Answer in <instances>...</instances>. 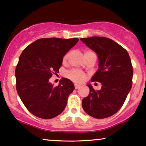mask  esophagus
I'll list each match as a JSON object with an SVG mask.
<instances>
[{
  "label": "esophagus",
  "instance_id": "obj_1",
  "mask_svg": "<svg viewBox=\"0 0 146 146\" xmlns=\"http://www.w3.org/2000/svg\"><path fill=\"white\" fill-rule=\"evenodd\" d=\"M80 85H79V84H75V89H79V88H80Z\"/></svg>",
  "mask_w": 146,
  "mask_h": 146
}]
</instances>
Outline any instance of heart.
I'll use <instances>...</instances> for the list:
<instances>
[{
    "label": "heart",
    "mask_w": 146,
    "mask_h": 146,
    "mask_svg": "<svg viewBox=\"0 0 146 146\" xmlns=\"http://www.w3.org/2000/svg\"><path fill=\"white\" fill-rule=\"evenodd\" d=\"M90 53H94L93 52L87 51L85 52L84 55L86 54H90ZM69 56V53H67L64 57V60H67V58ZM66 77L68 79L72 80V81L75 82L77 83H81L83 81H84L85 78H86V75L84 74V73H83L82 71H79L77 69H72L70 71H68L66 73Z\"/></svg>",
    "instance_id": "b5f03b06"
}]
</instances>
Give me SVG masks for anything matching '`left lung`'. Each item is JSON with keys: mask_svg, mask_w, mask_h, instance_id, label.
Instances as JSON below:
<instances>
[{"mask_svg": "<svg viewBox=\"0 0 146 146\" xmlns=\"http://www.w3.org/2000/svg\"><path fill=\"white\" fill-rule=\"evenodd\" d=\"M81 41L97 53L99 69L91 82L102 86L95 90L90 84V93L82 100V108L90 116L104 119L115 114L121 108L132 88V68L128 51L110 38L93 36Z\"/></svg>", "mask_w": 146, "mask_h": 146, "instance_id": "left-lung-1", "label": "left lung"}]
</instances>
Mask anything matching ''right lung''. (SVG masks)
<instances>
[{
	"label": "right lung",
	"mask_w": 146,
	"mask_h": 146,
	"mask_svg": "<svg viewBox=\"0 0 146 146\" xmlns=\"http://www.w3.org/2000/svg\"><path fill=\"white\" fill-rule=\"evenodd\" d=\"M79 41L78 38H41L22 52L15 75L16 90L27 110L39 118L52 119L63 112L74 84L62 78L58 86L48 82L59 72L63 57Z\"/></svg>",
	"instance_id": "obj_1"
}]
</instances>
